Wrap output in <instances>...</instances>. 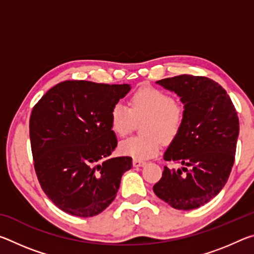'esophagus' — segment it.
Returning <instances> with one entry per match:
<instances>
[{
    "label": "esophagus",
    "mask_w": 254,
    "mask_h": 254,
    "mask_svg": "<svg viewBox=\"0 0 254 254\" xmlns=\"http://www.w3.org/2000/svg\"><path fill=\"white\" fill-rule=\"evenodd\" d=\"M145 165L144 160H140V159H133V166L134 167H142Z\"/></svg>",
    "instance_id": "1"
}]
</instances>
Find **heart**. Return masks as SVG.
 Listing matches in <instances>:
<instances>
[{"instance_id":"b5f03b06","label":"heart","mask_w":254,"mask_h":254,"mask_svg":"<svg viewBox=\"0 0 254 254\" xmlns=\"http://www.w3.org/2000/svg\"><path fill=\"white\" fill-rule=\"evenodd\" d=\"M145 134L132 136L120 144L123 156L134 159L151 158L159 152L162 141L170 142L184 127L186 112L184 106L165 91L154 87L139 88L130 98V107L118 102L111 110L110 123L115 134L126 136L142 121Z\"/></svg>"}]
</instances>
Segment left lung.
Returning <instances> with one entry per match:
<instances>
[{
	"label": "left lung",
	"instance_id": "obj_1",
	"mask_svg": "<svg viewBox=\"0 0 254 254\" xmlns=\"http://www.w3.org/2000/svg\"><path fill=\"white\" fill-rule=\"evenodd\" d=\"M157 84L180 97L186 119L163 156L184 167L165 166L153 191L171 207L194 209L208 203L229 179L240 131L238 113L225 89L207 77L185 74Z\"/></svg>",
	"mask_w": 254,
	"mask_h": 254
}]
</instances>
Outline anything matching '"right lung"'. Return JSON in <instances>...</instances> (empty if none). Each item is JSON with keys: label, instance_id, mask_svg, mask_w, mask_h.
<instances>
[{"label": "right lung", "instance_id": "right-lung-1", "mask_svg": "<svg viewBox=\"0 0 254 254\" xmlns=\"http://www.w3.org/2000/svg\"><path fill=\"white\" fill-rule=\"evenodd\" d=\"M130 85L66 80L54 86L30 115L34 170L45 194L64 212L91 217L114 200L131 157L110 158L118 145L114 104Z\"/></svg>", "mask_w": 254, "mask_h": 254}]
</instances>
